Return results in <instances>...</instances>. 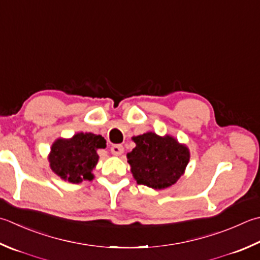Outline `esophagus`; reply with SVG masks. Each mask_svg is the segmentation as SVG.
Instances as JSON below:
<instances>
[{
	"mask_svg": "<svg viewBox=\"0 0 260 260\" xmlns=\"http://www.w3.org/2000/svg\"><path fill=\"white\" fill-rule=\"evenodd\" d=\"M110 151L114 155H120V154L124 153V146L120 145V144H116V145L111 146Z\"/></svg>",
	"mask_w": 260,
	"mask_h": 260,
	"instance_id": "obj_1",
	"label": "esophagus"
}]
</instances>
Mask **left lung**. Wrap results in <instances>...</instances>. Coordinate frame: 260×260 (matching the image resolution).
Instances as JSON below:
<instances>
[{"label":"left lung","mask_w":260,"mask_h":260,"mask_svg":"<svg viewBox=\"0 0 260 260\" xmlns=\"http://www.w3.org/2000/svg\"><path fill=\"white\" fill-rule=\"evenodd\" d=\"M132 140L136 146L127 153V162L137 184L160 190L176 184L185 174L190 152L174 136L147 132Z\"/></svg>","instance_id":"8db88e82"}]
</instances>
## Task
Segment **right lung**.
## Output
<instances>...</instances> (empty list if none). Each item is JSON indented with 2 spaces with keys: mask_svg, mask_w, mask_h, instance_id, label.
I'll return each instance as SVG.
<instances>
[{
  "mask_svg": "<svg viewBox=\"0 0 260 260\" xmlns=\"http://www.w3.org/2000/svg\"><path fill=\"white\" fill-rule=\"evenodd\" d=\"M105 147L106 140L93 133L80 132L71 139L59 137L50 147L49 167L65 181L73 184L91 181L94 178L92 171L99 160L96 151Z\"/></svg>",
  "mask_w": 260,
  "mask_h": 260,
  "instance_id": "right-lung-1",
  "label": "right lung"
}]
</instances>
